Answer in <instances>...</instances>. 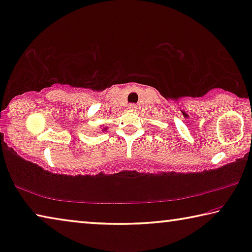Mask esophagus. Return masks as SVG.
I'll return each instance as SVG.
<instances>
[{"instance_id":"esophagus-1","label":"esophagus","mask_w":252,"mask_h":252,"mask_svg":"<svg viewBox=\"0 0 252 252\" xmlns=\"http://www.w3.org/2000/svg\"><path fill=\"white\" fill-rule=\"evenodd\" d=\"M129 110L130 111H136L137 110V106L134 104H130L129 105Z\"/></svg>"}]
</instances>
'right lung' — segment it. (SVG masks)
I'll return each mask as SVG.
<instances>
[{
	"label": "right lung",
	"mask_w": 252,
	"mask_h": 252,
	"mask_svg": "<svg viewBox=\"0 0 252 252\" xmlns=\"http://www.w3.org/2000/svg\"><path fill=\"white\" fill-rule=\"evenodd\" d=\"M106 130H107V127H106V126L103 127V129H102V131H106Z\"/></svg>",
	"instance_id": "add662e5"
}]
</instances>
